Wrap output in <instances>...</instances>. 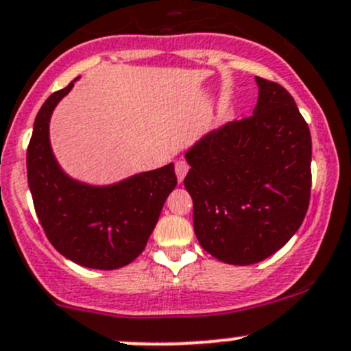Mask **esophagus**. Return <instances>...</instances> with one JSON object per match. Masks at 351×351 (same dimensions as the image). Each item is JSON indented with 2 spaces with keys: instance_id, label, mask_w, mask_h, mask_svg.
<instances>
[{
  "instance_id": "obj_1",
  "label": "esophagus",
  "mask_w": 351,
  "mask_h": 351,
  "mask_svg": "<svg viewBox=\"0 0 351 351\" xmlns=\"http://www.w3.org/2000/svg\"><path fill=\"white\" fill-rule=\"evenodd\" d=\"M188 169H190V166H188L186 161H176L175 165V171H176V176H178V182H183V178L186 176Z\"/></svg>"
}]
</instances>
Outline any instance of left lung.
Listing matches in <instances>:
<instances>
[{
  "mask_svg": "<svg viewBox=\"0 0 351 351\" xmlns=\"http://www.w3.org/2000/svg\"><path fill=\"white\" fill-rule=\"evenodd\" d=\"M256 82L252 116L210 131L185 154L195 235L210 256L235 265L278 252L301 227L311 195L308 124L286 88Z\"/></svg>",
  "mask_w": 351,
  "mask_h": 351,
  "instance_id": "1",
  "label": "left lung"
}]
</instances>
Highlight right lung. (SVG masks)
<instances>
[{"label": "right lung", "mask_w": 351, "mask_h": 351, "mask_svg": "<svg viewBox=\"0 0 351 351\" xmlns=\"http://www.w3.org/2000/svg\"><path fill=\"white\" fill-rule=\"evenodd\" d=\"M73 82L53 92L36 114L27 149L28 186L36 217L58 252L90 269H119L145 250L166 198L176 186L175 165L139 173L109 186H90L62 171L51 153V112Z\"/></svg>", "instance_id": "right-lung-1"}]
</instances>
